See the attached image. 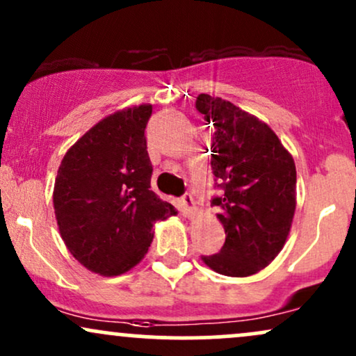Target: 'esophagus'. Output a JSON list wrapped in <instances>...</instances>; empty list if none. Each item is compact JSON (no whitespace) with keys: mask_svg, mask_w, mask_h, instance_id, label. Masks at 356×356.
I'll list each match as a JSON object with an SVG mask.
<instances>
[{"mask_svg":"<svg viewBox=\"0 0 356 356\" xmlns=\"http://www.w3.org/2000/svg\"><path fill=\"white\" fill-rule=\"evenodd\" d=\"M181 211L186 216H192L195 212V204L191 194H184L181 197Z\"/></svg>","mask_w":356,"mask_h":356,"instance_id":"1","label":"esophagus"}]
</instances>
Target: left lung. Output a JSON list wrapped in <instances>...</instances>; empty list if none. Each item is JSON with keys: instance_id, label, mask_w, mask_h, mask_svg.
<instances>
[{"instance_id": "obj_1", "label": "left lung", "mask_w": 356, "mask_h": 356, "mask_svg": "<svg viewBox=\"0 0 356 356\" xmlns=\"http://www.w3.org/2000/svg\"><path fill=\"white\" fill-rule=\"evenodd\" d=\"M195 108L214 127L211 204L226 231L219 252L202 256L216 273L244 277L266 268L289 234L296 209V167L269 127L231 102L201 93Z\"/></svg>"}]
</instances>
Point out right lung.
Returning a JSON list of instances; mask_svg holds the SVG:
<instances>
[{"mask_svg": "<svg viewBox=\"0 0 356 356\" xmlns=\"http://www.w3.org/2000/svg\"><path fill=\"white\" fill-rule=\"evenodd\" d=\"M152 105L113 113L65 154L53 189L61 239L85 268L117 276L134 268L152 243L155 220L175 214L150 189L145 127Z\"/></svg>", "mask_w": 356, "mask_h": 356, "instance_id": "obj_1", "label": "right lung"}]
</instances>
